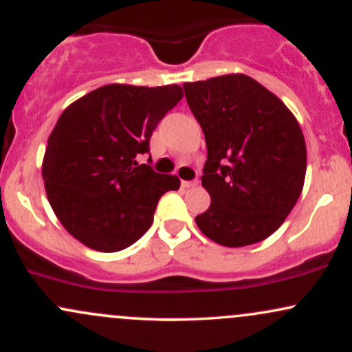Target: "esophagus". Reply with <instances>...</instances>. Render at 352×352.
Segmentation results:
<instances>
[{
  "label": "esophagus",
  "instance_id": "1",
  "mask_svg": "<svg viewBox=\"0 0 352 352\" xmlns=\"http://www.w3.org/2000/svg\"><path fill=\"white\" fill-rule=\"evenodd\" d=\"M195 185H199V180H182V187L184 188L195 187Z\"/></svg>",
  "mask_w": 352,
  "mask_h": 352
}]
</instances>
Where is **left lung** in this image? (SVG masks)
Here are the masks:
<instances>
[{
  "instance_id": "8db88e82",
  "label": "left lung",
  "mask_w": 352,
  "mask_h": 352,
  "mask_svg": "<svg viewBox=\"0 0 352 352\" xmlns=\"http://www.w3.org/2000/svg\"><path fill=\"white\" fill-rule=\"evenodd\" d=\"M184 91L207 142L201 185L212 201L195 223L230 248L265 240L305 185L306 144L296 117L245 74L185 82Z\"/></svg>"
}]
</instances>
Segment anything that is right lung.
<instances>
[{
  "instance_id": "add662e5",
  "label": "right lung",
  "mask_w": 352,
  "mask_h": 352,
  "mask_svg": "<svg viewBox=\"0 0 352 352\" xmlns=\"http://www.w3.org/2000/svg\"><path fill=\"white\" fill-rule=\"evenodd\" d=\"M184 98L182 87L109 84L64 109L43 159L46 195L63 227L98 252H119L151 228L159 199L179 190L175 175L135 157Z\"/></svg>"
}]
</instances>
